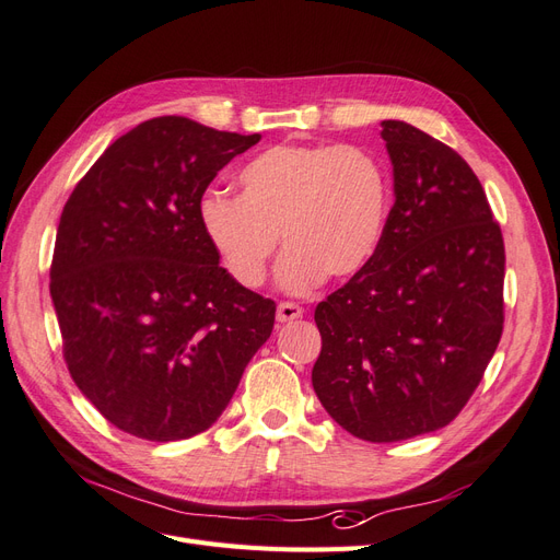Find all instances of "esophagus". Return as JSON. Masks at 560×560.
<instances>
[{
    "instance_id": "1",
    "label": "esophagus",
    "mask_w": 560,
    "mask_h": 560,
    "mask_svg": "<svg viewBox=\"0 0 560 560\" xmlns=\"http://www.w3.org/2000/svg\"><path fill=\"white\" fill-rule=\"evenodd\" d=\"M299 317H303V308L299 306V303H292V301L278 303V319L280 322H292Z\"/></svg>"
}]
</instances>
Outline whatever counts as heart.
<instances>
[{
  "instance_id": "1",
  "label": "heart",
  "mask_w": 560,
  "mask_h": 560,
  "mask_svg": "<svg viewBox=\"0 0 560 560\" xmlns=\"http://www.w3.org/2000/svg\"><path fill=\"white\" fill-rule=\"evenodd\" d=\"M238 196L210 191L198 224L217 261L245 290L278 266L284 292L306 294L327 280L358 276L378 247L387 179L369 151L352 144H276L238 173Z\"/></svg>"
}]
</instances>
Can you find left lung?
<instances>
[{
  "label": "left lung",
  "mask_w": 560,
  "mask_h": 560,
  "mask_svg": "<svg viewBox=\"0 0 560 560\" xmlns=\"http://www.w3.org/2000/svg\"><path fill=\"white\" fill-rule=\"evenodd\" d=\"M395 206L371 261L317 303L315 395L374 444L428 434L465 409L500 343L504 243L467 161L383 121Z\"/></svg>",
  "instance_id": "1"
}]
</instances>
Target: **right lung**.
Segmentation results:
<instances>
[{"label":"right lung","instance_id":"add662e5","mask_svg":"<svg viewBox=\"0 0 560 560\" xmlns=\"http://www.w3.org/2000/svg\"><path fill=\"white\" fill-rule=\"evenodd\" d=\"M259 140L149 118L65 202L48 284L62 358L121 432L147 442L206 432L273 331L276 303L231 280L198 224L210 182Z\"/></svg>","mask_w":560,"mask_h":560}]
</instances>
